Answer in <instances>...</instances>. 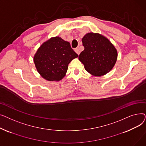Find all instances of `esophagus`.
Listing matches in <instances>:
<instances>
[{"label":"esophagus","mask_w":146,"mask_h":146,"mask_svg":"<svg viewBox=\"0 0 146 146\" xmlns=\"http://www.w3.org/2000/svg\"><path fill=\"white\" fill-rule=\"evenodd\" d=\"M74 51H75L76 53H77L78 55L80 54V51H79V50L78 48H75V49H74Z\"/></svg>","instance_id":"esophagus-1"}]
</instances>
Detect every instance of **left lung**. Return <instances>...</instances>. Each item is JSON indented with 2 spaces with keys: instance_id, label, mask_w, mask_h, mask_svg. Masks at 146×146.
Returning <instances> with one entry per match:
<instances>
[{
  "instance_id": "left-lung-1",
  "label": "left lung",
  "mask_w": 146,
  "mask_h": 146,
  "mask_svg": "<svg viewBox=\"0 0 146 146\" xmlns=\"http://www.w3.org/2000/svg\"><path fill=\"white\" fill-rule=\"evenodd\" d=\"M85 47L79 56L85 70L94 76H102L110 72L116 63L117 50L105 36L89 33L82 38Z\"/></svg>"
}]
</instances>
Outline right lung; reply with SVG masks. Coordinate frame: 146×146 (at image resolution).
I'll return each mask as SVG.
<instances>
[{"instance_id": "1", "label": "right lung", "mask_w": 146, "mask_h": 146, "mask_svg": "<svg viewBox=\"0 0 146 146\" xmlns=\"http://www.w3.org/2000/svg\"><path fill=\"white\" fill-rule=\"evenodd\" d=\"M78 57L70 44L57 36L42 44L35 54L34 62L42 78L58 82L66 76L68 64Z\"/></svg>"}]
</instances>
